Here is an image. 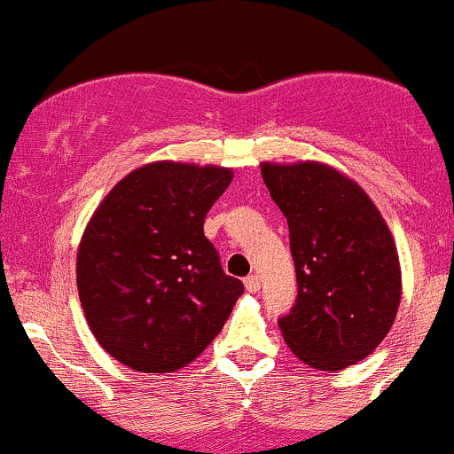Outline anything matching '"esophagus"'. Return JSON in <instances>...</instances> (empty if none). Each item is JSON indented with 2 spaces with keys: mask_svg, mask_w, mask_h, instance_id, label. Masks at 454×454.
<instances>
[{
  "mask_svg": "<svg viewBox=\"0 0 454 454\" xmlns=\"http://www.w3.org/2000/svg\"><path fill=\"white\" fill-rule=\"evenodd\" d=\"M245 289L249 294H258L260 291V278L258 276H247L245 278Z\"/></svg>",
  "mask_w": 454,
  "mask_h": 454,
  "instance_id": "34e87169",
  "label": "esophagus"
}]
</instances>
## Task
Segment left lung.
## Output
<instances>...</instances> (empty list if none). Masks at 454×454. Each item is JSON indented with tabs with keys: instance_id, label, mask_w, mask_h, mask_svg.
Returning <instances> with one entry per match:
<instances>
[{
	"instance_id": "obj_1",
	"label": "left lung",
	"mask_w": 454,
	"mask_h": 454,
	"mask_svg": "<svg viewBox=\"0 0 454 454\" xmlns=\"http://www.w3.org/2000/svg\"><path fill=\"white\" fill-rule=\"evenodd\" d=\"M289 223L298 300L280 317L286 347L317 371L369 357L388 335L402 300L395 238L371 196L320 160L260 163Z\"/></svg>"
}]
</instances>
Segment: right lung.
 I'll return each instance as SVG.
<instances>
[{
	"label": "right lung",
	"instance_id": "add662e5",
	"mask_svg": "<svg viewBox=\"0 0 454 454\" xmlns=\"http://www.w3.org/2000/svg\"><path fill=\"white\" fill-rule=\"evenodd\" d=\"M233 178L223 165L154 160L98 203L76 249V289L107 356L174 373L221 333L242 282L225 276L203 223Z\"/></svg>",
	"mask_w": 454,
	"mask_h": 454
}]
</instances>
